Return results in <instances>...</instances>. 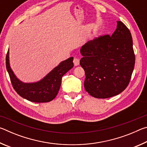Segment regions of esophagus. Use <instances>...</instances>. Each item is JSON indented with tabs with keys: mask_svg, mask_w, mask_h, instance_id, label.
<instances>
[{
	"mask_svg": "<svg viewBox=\"0 0 147 147\" xmlns=\"http://www.w3.org/2000/svg\"><path fill=\"white\" fill-rule=\"evenodd\" d=\"M73 63H74V65L75 66L78 65L79 63H80V59L78 58H74V59H73Z\"/></svg>",
	"mask_w": 147,
	"mask_h": 147,
	"instance_id": "esophagus-1",
	"label": "esophagus"
}]
</instances>
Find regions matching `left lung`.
<instances>
[{"instance_id":"1","label":"left lung","mask_w":147,"mask_h":147,"mask_svg":"<svg viewBox=\"0 0 147 147\" xmlns=\"http://www.w3.org/2000/svg\"><path fill=\"white\" fill-rule=\"evenodd\" d=\"M115 31L82 47L80 64L85 71L84 88L93 97L107 98L123 92L130 82L135 65L133 41L129 29L117 21Z\"/></svg>"}]
</instances>
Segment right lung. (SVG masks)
Returning <instances> with one entry per match:
<instances>
[{"instance_id":"obj_1","label":"right lung","mask_w":147,"mask_h":147,"mask_svg":"<svg viewBox=\"0 0 147 147\" xmlns=\"http://www.w3.org/2000/svg\"><path fill=\"white\" fill-rule=\"evenodd\" d=\"M73 57L61 61L40 81L34 83H23L11 70L9 62V50L6 57V69L13 86L21 97L33 102H48L56 97L60 88L61 78L73 67Z\"/></svg>"}]
</instances>
